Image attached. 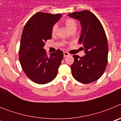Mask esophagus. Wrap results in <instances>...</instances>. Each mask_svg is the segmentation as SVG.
Segmentation results:
<instances>
[{"mask_svg":"<svg viewBox=\"0 0 121 121\" xmlns=\"http://www.w3.org/2000/svg\"><path fill=\"white\" fill-rule=\"evenodd\" d=\"M70 54H69L68 53H67V52H66V51H64V57H67V56H70Z\"/></svg>","mask_w":121,"mask_h":121,"instance_id":"34e87169","label":"esophagus"}]
</instances>
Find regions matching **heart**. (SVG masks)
I'll list each match as a JSON object with an SVG mask.
<instances>
[{
    "instance_id": "obj_1",
    "label": "heart",
    "mask_w": 121,
    "mask_h": 121,
    "mask_svg": "<svg viewBox=\"0 0 121 121\" xmlns=\"http://www.w3.org/2000/svg\"><path fill=\"white\" fill-rule=\"evenodd\" d=\"M65 24L66 26L68 28V30L70 32L73 31H76L77 30V23L76 21L74 19H71V18H68L65 21ZM57 25H54V26L51 28V35L52 36H55L56 34V32L57 30Z\"/></svg>"
}]
</instances>
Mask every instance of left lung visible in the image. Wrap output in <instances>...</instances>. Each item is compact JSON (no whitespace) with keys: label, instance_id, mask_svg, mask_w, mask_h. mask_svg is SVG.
Segmentation results:
<instances>
[{"label":"left lung","instance_id":"left-lung-1","mask_svg":"<svg viewBox=\"0 0 121 121\" xmlns=\"http://www.w3.org/2000/svg\"><path fill=\"white\" fill-rule=\"evenodd\" d=\"M68 16L80 21L82 30L78 42L85 53L83 57L73 55V76L82 84L95 82L102 76L107 65L108 46L103 26L90 11L72 13Z\"/></svg>","mask_w":121,"mask_h":121}]
</instances>
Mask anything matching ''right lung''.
<instances>
[{"label": "right lung", "instance_id": "obj_1", "mask_svg": "<svg viewBox=\"0 0 121 121\" xmlns=\"http://www.w3.org/2000/svg\"><path fill=\"white\" fill-rule=\"evenodd\" d=\"M62 17L39 12L29 19L23 28L19 48V60L26 76L38 84H45L56 77L64 57L60 50L48 56L43 49L51 38V28Z\"/></svg>", "mask_w": 121, "mask_h": 121}]
</instances>
